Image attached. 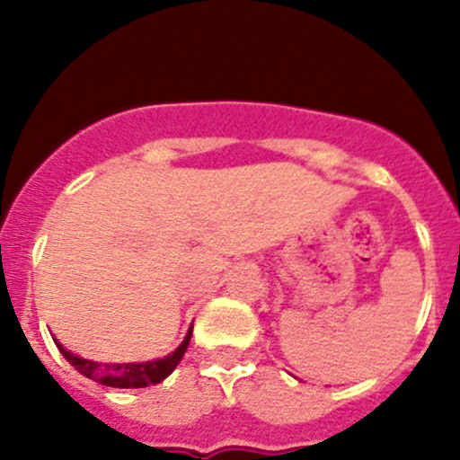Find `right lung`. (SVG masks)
<instances>
[{
  "instance_id": "1",
  "label": "right lung",
  "mask_w": 460,
  "mask_h": 460,
  "mask_svg": "<svg viewBox=\"0 0 460 460\" xmlns=\"http://www.w3.org/2000/svg\"><path fill=\"white\" fill-rule=\"evenodd\" d=\"M190 337H192V329L188 331V335L183 337V341L175 348V352L153 358V361H142V363H97L91 358H82L73 352H68L65 346L58 344V350L62 352V357L77 369L79 374H84L91 381L105 385V387H116V389H140L149 387V385L162 383L164 378L171 376L172 369L179 366L183 355H186Z\"/></svg>"
}]
</instances>
